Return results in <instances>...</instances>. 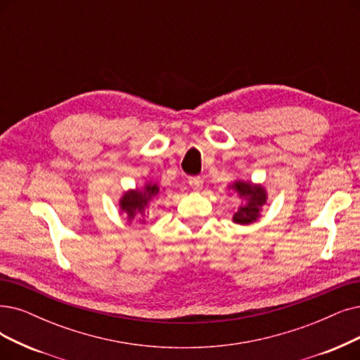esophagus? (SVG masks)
<instances>
[{
    "label": "esophagus",
    "instance_id": "34e87169",
    "mask_svg": "<svg viewBox=\"0 0 360 360\" xmlns=\"http://www.w3.org/2000/svg\"><path fill=\"white\" fill-rule=\"evenodd\" d=\"M202 179H200L199 176H195V177H189V186L193 189V191H200L202 189Z\"/></svg>",
    "mask_w": 360,
    "mask_h": 360
}]
</instances>
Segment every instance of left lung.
Wrapping results in <instances>:
<instances>
[{"label":"left lung","instance_id":"obj_1","mask_svg":"<svg viewBox=\"0 0 360 360\" xmlns=\"http://www.w3.org/2000/svg\"><path fill=\"white\" fill-rule=\"evenodd\" d=\"M233 188L240 196L247 198V205L239 208V211L233 215V220L239 224L252 223L258 217V212H260L262 205L266 204L264 189L255 188V186L250 183H242V181H236Z\"/></svg>","mask_w":360,"mask_h":360}]
</instances>
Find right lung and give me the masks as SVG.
<instances>
[{
    "label": "right lung",
    "instance_id": "right-lung-1",
    "mask_svg": "<svg viewBox=\"0 0 360 360\" xmlns=\"http://www.w3.org/2000/svg\"><path fill=\"white\" fill-rule=\"evenodd\" d=\"M158 192H160V188L158 186H150L148 184L145 191H131L124 195L121 199V210L128 215V219L133 220L137 214H143L145 211V207L148 205L149 199L155 196Z\"/></svg>",
    "mask_w": 360,
    "mask_h": 360
}]
</instances>
